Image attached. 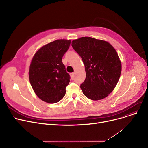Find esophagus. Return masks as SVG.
I'll return each instance as SVG.
<instances>
[{
    "label": "esophagus",
    "mask_w": 148,
    "mask_h": 148,
    "mask_svg": "<svg viewBox=\"0 0 148 148\" xmlns=\"http://www.w3.org/2000/svg\"><path fill=\"white\" fill-rule=\"evenodd\" d=\"M71 78L73 79L74 77V73H71Z\"/></svg>",
    "instance_id": "obj_1"
}]
</instances>
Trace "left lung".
<instances>
[{
  "label": "left lung",
  "instance_id": "1",
  "mask_svg": "<svg viewBox=\"0 0 148 148\" xmlns=\"http://www.w3.org/2000/svg\"><path fill=\"white\" fill-rule=\"evenodd\" d=\"M71 45L85 66L86 79L80 84L83 94L92 100L107 97L117 84L121 73V61L113 47L91 37L75 40Z\"/></svg>",
  "mask_w": 148,
  "mask_h": 148
}]
</instances>
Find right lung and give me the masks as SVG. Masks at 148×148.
I'll list each match as a JSON object with an SVG mask.
<instances>
[{"mask_svg":"<svg viewBox=\"0 0 148 148\" xmlns=\"http://www.w3.org/2000/svg\"><path fill=\"white\" fill-rule=\"evenodd\" d=\"M71 41L58 40L43 46L34 55L29 68V80L36 95L44 101L54 104L65 95L70 82L62 59Z\"/></svg>","mask_w":148,"mask_h":148,"instance_id":"add662e5","label":"right lung"}]
</instances>
